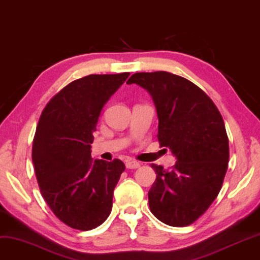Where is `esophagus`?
Listing matches in <instances>:
<instances>
[{"label": "esophagus", "mask_w": 260, "mask_h": 260, "mask_svg": "<svg viewBox=\"0 0 260 260\" xmlns=\"http://www.w3.org/2000/svg\"><path fill=\"white\" fill-rule=\"evenodd\" d=\"M126 167L127 169H137L140 167V163L137 162V160H127Z\"/></svg>", "instance_id": "1"}]
</instances>
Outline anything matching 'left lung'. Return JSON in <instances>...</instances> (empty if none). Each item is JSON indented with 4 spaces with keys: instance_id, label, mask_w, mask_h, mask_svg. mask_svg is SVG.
Returning a JSON list of instances; mask_svg holds the SVG:
<instances>
[{
    "instance_id": "1",
    "label": "left lung",
    "mask_w": 260,
    "mask_h": 260,
    "mask_svg": "<svg viewBox=\"0 0 260 260\" xmlns=\"http://www.w3.org/2000/svg\"><path fill=\"white\" fill-rule=\"evenodd\" d=\"M127 84L151 94L159 145L176 157L169 170L151 164L157 174L149 190L151 212L168 225L192 224L217 198L228 169L229 140L222 115L202 88L168 72L136 73Z\"/></svg>"
}]
</instances>
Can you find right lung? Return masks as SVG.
<instances>
[{"mask_svg": "<svg viewBox=\"0 0 260 260\" xmlns=\"http://www.w3.org/2000/svg\"><path fill=\"white\" fill-rule=\"evenodd\" d=\"M128 75L91 74L72 81L39 117L32 145L39 189L55 216L73 229L97 228L111 212L126 167L120 159H92V133L102 108Z\"/></svg>", "mask_w": 260, "mask_h": 260, "instance_id": "add662e5", "label": "right lung"}]
</instances>
